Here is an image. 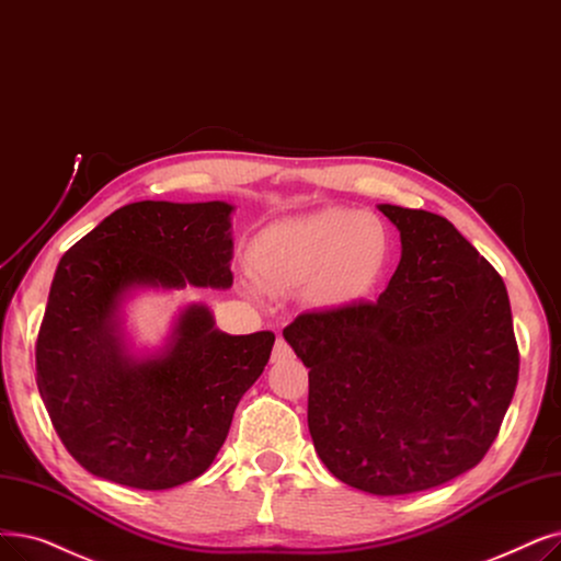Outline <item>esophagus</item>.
Returning <instances> with one entry per match:
<instances>
[{
	"label": "esophagus",
	"instance_id": "34e87169",
	"mask_svg": "<svg viewBox=\"0 0 561 561\" xmlns=\"http://www.w3.org/2000/svg\"><path fill=\"white\" fill-rule=\"evenodd\" d=\"M286 357H290V346L279 336V339L275 341V348H273V362H282V359H286Z\"/></svg>",
	"mask_w": 561,
	"mask_h": 561
}]
</instances>
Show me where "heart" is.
Masks as SVG:
<instances>
[{"label":"heart","instance_id":"heart-1","mask_svg":"<svg viewBox=\"0 0 561 561\" xmlns=\"http://www.w3.org/2000/svg\"><path fill=\"white\" fill-rule=\"evenodd\" d=\"M387 254L389 231L382 217L323 208L261 231L250 248L248 267L267 296L305 290L313 305L339 307L367 294Z\"/></svg>","mask_w":561,"mask_h":561}]
</instances>
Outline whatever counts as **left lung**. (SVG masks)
I'll return each mask as SVG.
<instances>
[{
    "label": "left lung",
    "mask_w": 561,
    "mask_h": 561,
    "mask_svg": "<svg viewBox=\"0 0 561 561\" xmlns=\"http://www.w3.org/2000/svg\"><path fill=\"white\" fill-rule=\"evenodd\" d=\"M401 261L378 300L300 313L284 339L309 369L325 468L374 495L428 491L491 449L518 385L506 286L443 215L378 206Z\"/></svg>",
    "instance_id": "1"
}]
</instances>
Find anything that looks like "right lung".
<instances>
[{
  "instance_id": "obj_1",
  "label": "right lung",
  "mask_w": 561,
  "mask_h": 561,
  "mask_svg": "<svg viewBox=\"0 0 561 561\" xmlns=\"http://www.w3.org/2000/svg\"><path fill=\"white\" fill-rule=\"evenodd\" d=\"M231 210L128 204L61 256L36 339V385L64 447L91 474L139 491L197 479L271 359L273 332H220L206 305H187L149 357H133L121 334L135 288L233 284Z\"/></svg>"
}]
</instances>
